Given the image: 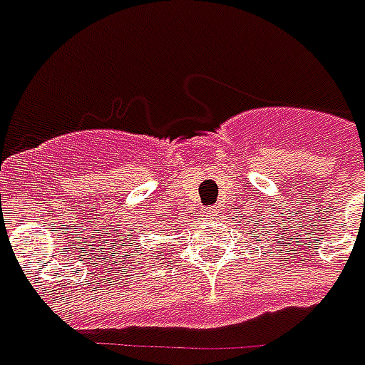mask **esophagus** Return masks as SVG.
Instances as JSON below:
<instances>
[{
	"label": "esophagus",
	"instance_id": "34e87169",
	"mask_svg": "<svg viewBox=\"0 0 365 365\" xmlns=\"http://www.w3.org/2000/svg\"><path fill=\"white\" fill-rule=\"evenodd\" d=\"M213 215H215L213 209H205V217H207V219H213Z\"/></svg>",
	"mask_w": 365,
	"mask_h": 365
}]
</instances>
